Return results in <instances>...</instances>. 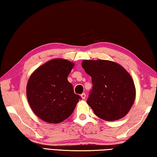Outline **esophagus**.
Returning <instances> with one entry per match:
<instances>
[{
  "label": "esophagus",
  "instance_id": "1",
  "mask_svg": "<svg viewBox=\"0 0 157 157\" xmlns=\"http://www.w3.org/2000/svg\"><path fill=\"white\" fill-rule=\"evenodd\" d=\"M81 97H82V99H85V98H86V94H85V93L82 94H81Z\"/></svg>",
  "mask_w": 157,
  "mask_h": 157
}]
</instances>
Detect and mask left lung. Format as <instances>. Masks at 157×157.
I'll use <instances>...</instances> for the list:
<instances>
[{
	"instance_id": "8db88e82",
	"label": "left lung",
	"mask_w": 157,
	"mask_h": 157,
	"mask_svg": "<svg viewBox=\"0 0 157 157\" xmlns=\"http://www.w3.org/2000/svg\"><path fill=\"white\" fill-rule=\"evenodd\" d=\"M82 67L92 78V88L86 103L95 115L105 121L122 118L135 99V88L130 74L116 63L85 60Z\"/></svg>"
}]
</instances>
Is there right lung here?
<instances>
[{
    "mask_svg": "<svg viewBox=\"0 0 157 157\" xmlns=\"http://www.w3.org/2000/svg\"><path fill=\"white\" fill-rule=\"evenodd\" d=\"M73 65L68 60L53 59L39 67L29 78L28 102L41 120L50 123L62 122L71 115L81 99L67 81Z\"/></svg>",
    "mask_w": 157,
    "mask_h": 157,
    "instance_id": "1",
    "label": "right lung"
}]
</instances>
